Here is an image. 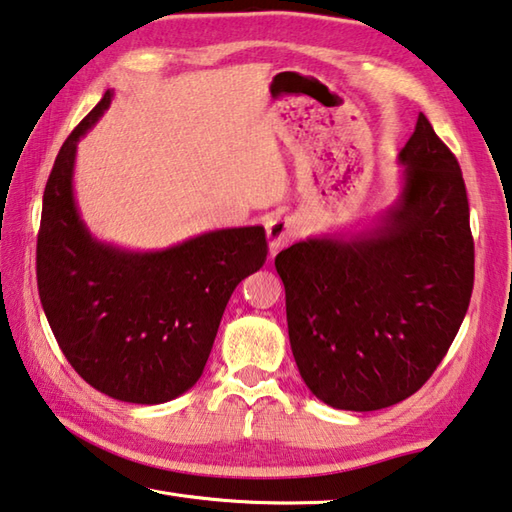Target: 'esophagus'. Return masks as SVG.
<instances>
[{
  "mask_svg": "<svg viewBox=\"0 0 512 512\" xmlns=\"http://www.w3.org/2000/svg\"><path fill=\"white\" fill-rule=\"evenodd\" d=\"M265 229L271 254H276L278 249L287 247L296 238V223L291 221V218H269Z\"/></svg>",
  "mask_w": 512,
  "mask_h": 512,
  "instance_id": "obj_1",
  "label": "esophagus"
}]
</instances>
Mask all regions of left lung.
<instances>
[{"mask_svg":"<svg viewBox=\"0 0 512 512\" xmlns=\"http://www.w3.org/2000/svg\"><path fill=\"white\" fill-rule=\"evenodd\" d=\"M398 159L402 194L378 227L351 241L307 238L276 256L298 371L333 409H387L422 389L471 302L460 163L424 114Z\"/></svg>","mask_w":512,"mask_h":512,"instance_id":"left-lung-1","label":"left lung"}]
</instances>
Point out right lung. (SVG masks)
Masks as SVG:
<instances>
[{"label":"right lung","mask_w":512,"mask_h":512,"mask_svg":"<svg viewBox=\"0 0 512 512\" xmlns=\"http://www.w3.org/2000/svg\"><path fill=\"white\" fill-rule=\"evenodd\" d=\"M108 90L52 165L37 234V287L48 325L83 380L114 400L161 404L201 378L229 296L267 260L265 229H216L163 252L99 243L72 194L77 143Z\"/></svg>","instance_id":"right-lung-1"}]
</instances>
